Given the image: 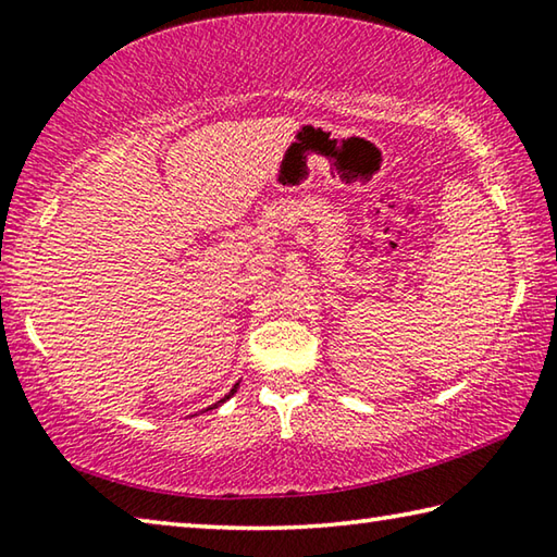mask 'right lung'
<instances>
[{
  "label": "right lung",
  "instance_id": "add662e5",
  "mask_svg": "<svg viewBox=\"0 0 557 557\" xmlns=\"http://www.w3.org/2000/svg\"><path fill=\"white\" fill-rule=\"evenodd\" d=\"M235 388H238V383H235V385H233V391H231V393H228V395H225V398H221V400H219V403H215V405H211V408H219V405H221V403H225V400H228V398H231V395H233V393H235Z\"/></svg>",
  "mask_w": 557,
  "mask_h": 557
}]
</instances>
